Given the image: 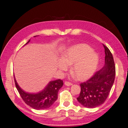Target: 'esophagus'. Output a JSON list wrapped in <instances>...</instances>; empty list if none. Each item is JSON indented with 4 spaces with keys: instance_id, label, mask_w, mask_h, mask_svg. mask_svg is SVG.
Wrapping results in <instances>:
<instances>
[{
    "instance_id": "34e87169",
    "label": "esophagus",
    "mask_w": 128,
    "mask_h": 128,
    "mask_svg": "<svg viewBox=\"0 0 128 128\" xmlns=\"http://www.w3.org/2000/svg\"><path fill=\"white\" fill-rule=\"evenodd\" d=\"M65 84L67 86H72V83L70 82H65Z\"/></svg>"
}]
</instances>
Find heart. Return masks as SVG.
I'll list each match as a JSON object with an SVG mask.
<instances>
[{
  "label": "heart",
  "mask_w": 128,
  "mask_h": 128,
  "mask_svg": "<svg viewBox=\"0 0 128 128\" xmlns=\"http://www.w3.org/2000/svg\"><path fill=\"white\" fill-rule=\"evenodd\" d=\"M98 54L86 44H79L67 49L63 58L58 63V68L61 71L68 69L72 64V71L78 79L84 80L90 78L96 72L99 63Z\"/></svg>",
  "instance_id": "1"
}]
</instances>
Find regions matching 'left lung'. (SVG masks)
<instances>
[{
    "instance_id": "obj_1",
    "label": "left lung",
    "mask_w": 128,
    "mask_h": 128,
    "mask_svg": "<svg viewBox=\"0 0 128 128\" xmlns=\"http://www.w3.org/2000/svg\"><path fill=\"white\" fill-rule=\"evenodd\" d=\"M105 65L86 82L80 84L81 91L77 98L79 103L86 108H95L104 103L115 80L116 68L112 54L103 44Z\"/></svg>"
}]
</instances>
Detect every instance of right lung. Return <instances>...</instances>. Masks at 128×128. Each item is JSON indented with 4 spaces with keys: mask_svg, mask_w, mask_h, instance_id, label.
Instances as JSON below:
<instances>
[{
    "mask_svg": "<svg viewBox=\"0 0 128 128\" xmlns=\"http://www.w3.org/2000/svg\"><path fill=\"white\" fill-rule=\"evenodd\" d=\"M30 41V40L26 44ZM14 78L16 88L24 102L32 108L37 110L49 108L57 100L58 92L63 85V80L59 79L50 82L40 92L31 93L26 92L20 88L15 77Z\"/></svg>",
    "mask_w": 128,
    "mask_h": 128,
    "instance_id": "obj_1",
    "label": "right lung"
}]
</instances>
